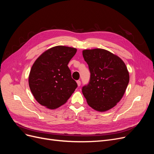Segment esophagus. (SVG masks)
<instances>
[{
  "label": "esophagus",
  "mask_w": 154,
  "mask_h": 154,
  "mask_svg": "<svg viewBox=\"0 0 154 154\" xmlns=\"http://www.w3.org/2000/svg\"><path fill=\"white\" fill-rule=\"evenodd\" d=\"M76 83H77V84H78V87H80V86L81 85V82H80V80L76 81Z\"/></svg>",
  "instance_id": "obj_1"
}]
</instances>
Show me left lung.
Wrapping results in <instances>:
<instances>
[{
	"instance_id": "left-lung-1",
	"label": "left lung",
	"mask_w": 154,
	"mask_h": 154,
	"mask_svg": "<svg viewBox=\"0 0 154 154\" xmlns=\"http://www.w3.org/2000/svg\"><path fill=\"white\" fill-rule=\"evenodd\" d=\"M88 66L90 80L82 87L88 105L100 112L114 107L122 98L129 82V73L123 60L103 49L83 51Z\"/></svg>"
}]
</instances>
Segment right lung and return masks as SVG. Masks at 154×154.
Returning <instances> with one entry per match:
<instances>
[{
    "mask_svg": "<svg viewBox=\"0 0 154 154\" xmlns=\"http://www.w3.org/2000/svg\"><path fill=\"white\" fill-rule=\"evenodd\" d=\"M76 49L58 45L36 59L29 76V85L35 100L50 109L66 103L78 87L67 65Z\"/></svg>",
    "mask_w": 154,
    "mask_h": 154,
    "instance_id": "right-lung-1",
    "label": "right lung"
}]
</instances>
